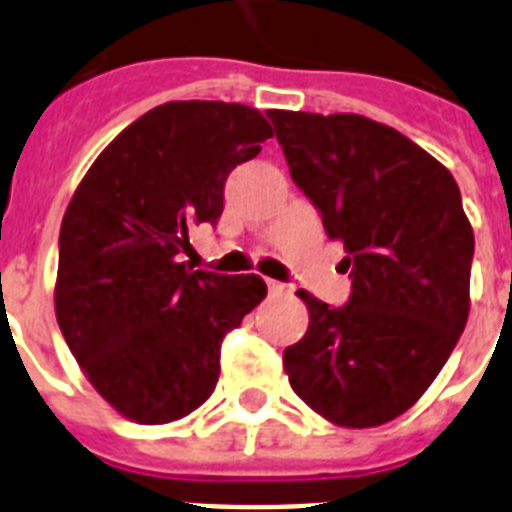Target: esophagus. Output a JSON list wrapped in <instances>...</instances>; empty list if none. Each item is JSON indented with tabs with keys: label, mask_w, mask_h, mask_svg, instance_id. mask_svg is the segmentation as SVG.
Here are the masks:
<instances>
[{
	"label": "esophagus",
	"mask_w": 512,
	"mask_h": 512,
	"mask_svg": "<svg viewBox=\"0 0 512 512\" xmlns=\"http://www.w3.org/2000/svg\"><path fill=\"white\" fill-rule=\"evenodd\" d=\"M268 292L270 294H286L289 292V286L281 284V281H273V278H268Z\"/></svg>",
	"instance_id": "34e87169"
}]
</instances>
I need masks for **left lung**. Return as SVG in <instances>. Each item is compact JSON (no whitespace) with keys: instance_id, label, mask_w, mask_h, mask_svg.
Segmentation results:
<instances>
[{"instance_id":"8db88e82","label":"left lung","mask_w":512,"mask_h":512,"mask_svg":"<svg viewBox=\"0 0 512 512\" xmlns=\"http://www.w3.org/2000/svg\"><path fill=\"white\" fill-rule=\"evenodd\" d=\"M268 118L292 181L352 268L347 305L297 292L310 326L284 350L289 384L336 426L394 421L429 389L468 321L473 228L458 184L426 149L363 115Z\"/></svg>"}]
</instances>
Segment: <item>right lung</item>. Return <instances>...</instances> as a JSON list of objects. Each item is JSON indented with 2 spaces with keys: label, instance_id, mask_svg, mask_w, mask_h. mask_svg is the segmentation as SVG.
<instances>
[{
  "label": "right lung",
  "instance_id": "add662e5",
  "mask_svg": "<svg viewBox=\"0 0 512 512\" xmlns=\"http://www.w3.org/2000/svg\"><path fill=\"white\" fill-rule=\"evenodd\" d=\"M273 136L255 107L165 102L94 160L60 228L54 313L91 386L128 421L170 423L213 394L220 344L263 302L260 276L181 263L215 226L228 173Z\"/></svg>",
  "mask_w": 512,
  "mask_h": 512
}]
</instances>
